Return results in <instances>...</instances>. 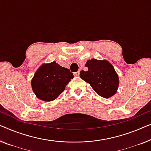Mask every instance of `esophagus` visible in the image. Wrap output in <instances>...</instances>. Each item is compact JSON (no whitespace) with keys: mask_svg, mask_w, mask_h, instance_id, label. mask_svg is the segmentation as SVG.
I'll use <instances>...</instances> for the list:
<instances>
[{"mask_svg":"<svg viewBox=\"0 0 151 151\" xmlns=\"http://www.w3.org/2000/svg\"><path fill=\"white\" fill-rule=\"evenodd\" d=\"M79 73H80V71H78L77 73H74V75H75V76H79Z\"/></svg>","mask_w":151,"mask_h":151,"instance_id":"1","label":"esophagus"}]
</instances>
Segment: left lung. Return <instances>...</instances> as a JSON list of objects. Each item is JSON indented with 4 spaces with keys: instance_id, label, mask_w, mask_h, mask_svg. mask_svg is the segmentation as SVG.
Masks as SVG:
<instances>
[{
    "instance_id": "obj_1",
    "label": "left lung",
    "mask_w": 151,
    "mask_h": 151,
    "mask_svg": "<svg viewBox=\"0 0 151 151\" xmlns=\"http://www.w3.org/2000/svg\"><path fill=\"white\" fill-rule=\"evenodd\" d=\"M85 67L87 71L80 72V77L89 83L96 93L104 98L113 96L119 85L118 74L113 66L106 60H87Z\"/></svg>"
}]
</instances>
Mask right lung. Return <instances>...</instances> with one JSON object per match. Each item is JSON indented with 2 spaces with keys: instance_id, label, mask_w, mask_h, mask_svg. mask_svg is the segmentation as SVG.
<instances>
[{
  "instance_id": "right-lung-1",
  "label": "right lung",
  "mask_w": 151,
  "mask_h": 151,
  "mask_svg": "<svg viewBox=\"0 0 151 151\" xmlns=\"http://www.w3.org/2000/svg\"><path fill=\"white\" fill-rule=\"evenodd\" d=\"M70 70L53 62L42 64L31 80L32 91L37 97L45 102L55 100L73 79Z\"/></svg>"
}]
</instances>
